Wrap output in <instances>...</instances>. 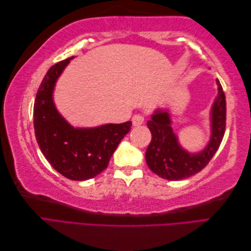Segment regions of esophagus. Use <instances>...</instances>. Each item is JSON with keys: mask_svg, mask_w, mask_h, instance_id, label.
Instances as JSON below:
<instances>
[{"mask_svg": "<svg viewBox=\"0 0 251 251\" xmlns=\"http://www.w3.org/2000/svg\"><path fill=\"white\" fill-rule=\"evenodd\" d=\"M132 123L134 126H141L144 123V116L140 115V114H136V115H134L132 118Z\"/></svg>", "mask_w": 251, "mask_h": 251, "instance_id": "34e87169", "label": "esophagus"}]
</instances>
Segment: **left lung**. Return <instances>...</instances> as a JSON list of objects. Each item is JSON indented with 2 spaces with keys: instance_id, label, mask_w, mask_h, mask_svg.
I'll return each instance as SVG.
<instances>
[{
  "instance_id": "left-lung-1",
  "label": "left lung",
  "mask_w": 251,
  "mask_h": 251,
  "mask_svg": "<svg viewBox=\"0 0 251 251\" xmlns=\"http://www.w3.org/2000/svg\"><path fill=\"white\" fill-rule=\"evenodd\" d=\"M218 95L210 112L211 135L205 149L192 154L180 146L178 137L172 127L169 110L158 109L148 121L151 133L146 160L150 170L166 180H182L202 171L214 157L222 142L226 126L225 94L219 79Z\"/></svg>"
}]
</instances>
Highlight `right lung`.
I'll use <instances>...</instances> for the list:
<instances>
[{
	"label": "right lung",
	"instance_id": "1",
	"mask_svg": "<svg viewBox=\"0 0 251 251\" xmlns=\"http://www.w3.org/2000/svg\"><path fill=\"white\" fill-rule=\"evenodd\" d=\"M73 58L52 66L37 90L33 107L36 141L43 155L64 177L83 181L108 168L119 142L130 132L132 123L97 127H74L60 115L53 102V90L59 75Z\"/></svg>",
	"mask_w": 251,
	"mask_h": 251
}]
</instances>
